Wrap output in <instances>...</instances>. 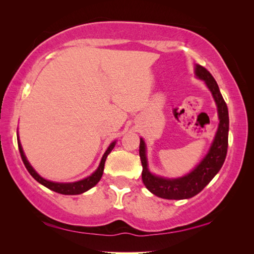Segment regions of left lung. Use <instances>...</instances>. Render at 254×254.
<instances>
[{
  "label": "left lung",
  "instance_id": "obj_1",
  "mask_svg": "<svg viewBox=\"0 0 254 254\" xmlns=\"http://www.w3.org/2000/svg\"><path fill=\"white\" fill-rule=\"evenodd\" d=\"M195 75L198 79L205 82L217 107L219 124L211 147L204 158L189 174L179 178H165L153 175L148 170L146 157V144L140 139V158L143 166L142 180L144 186L153 195L164 199H189L197 195L210 183L225 162L228 150L229 113L228 107L219 91L218 84L211 73L201 66L195 64Z\"/></svg>",
  "mask_w": 254,
  "mask_h": 254
}]
</instances>
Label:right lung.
Returning a JSON list of instances; mask_svg holds the SVG:
<instances>
[{"label": "right lung", "mask_w": 254, "mask_h": 254, "mask_svg": "<svg viewBox=\"0 0 254 254\" xmlns=\"http://www.w3.org/2000/svg\"><path fill=\"white\" fill-rule=\"evenodd\" d=\"M115 144H117V141L112 142L109 145V147L107 148L106 152L104 153V156L102 158L101 163H99V165L97 167V170L93 174L90 175L89 177H87V178H84V179L79 180V181L63 183V182H54V181H50V180L44 179L43 177H41L39 174H38L34 170V167L29 164V162H28L25 155H24V151H23L21 142L19 140V134H18V146H19L20 155H21L23 163H24L28 173L33 176V178L36 181H38L40 184H42V186H44L45 188H48V189H50L54 191H56V193L63 194V195H79V194L84 193V191L89 190L90 189H92L93 187H95L96 184L98 183V181L101 180V178H102L106 159H107V157H108L109 153L111 152V150L114 148Z\"/></svg>", "instance_id": "add662e5"}]
</instances>
